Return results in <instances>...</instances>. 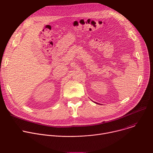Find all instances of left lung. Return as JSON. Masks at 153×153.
Returning a JSON list of instances; mask_svg holds the SVG:
<instances>
[{
    "mask_svg": "<svg viewBox=\"0 0 153 153\" xmlns=\"http://www.w3.org/2000/svg\"><path fill=\"white\" fill-rule=\"evenodd\" d=\"M95 103H96V102H95Z\"/></svg>",
    "mask_w": 153,
    "mask_h": 153,
    "instance_id": "1",
    "label": "left lung"
}]
</instances>
